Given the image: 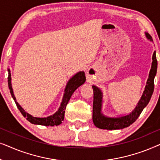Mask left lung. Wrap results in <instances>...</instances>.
Returning <instances> with one entry per match:
<instances>
[{
	"label": "left lung",
	"mask_w": 160,
	"mask_h": 160,
	"mask_svg": "<svg viewBox=\"0 0 160 160\" xmlns=\"http://www.w3.org/2000/svg\"><path fill=\"white\" fill-rule=\"evenodd\" d=\"M146 37L148 40L153 41L152 36L148 32H145ZM157 60L156 58V52L154 51L152 56V68L150 70L148 78L146 82L143 95L141 99L138 102L132 112L128 115L120 116L117 117H107L102 113V92L101 89L98 87L92 85L93 89V109H92V121L97 128L102 130H119L128 128L135 122L141 114L142 111L147 106L148 102L152 98L154 92V80L157 73Z\"/></svg>",
	"instance_id": "obj_1"
}]
</instances>
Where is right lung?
<instances>
[{
    "label": "right lung",
    "mask_w": 160,
    "mask_h": 160,
    "mask_svg": "<svg viewBox=\"0 0 160 160\" xmlns=\"http://www.w3.org/2000/svg\"><path fill=\"white\" fill-rule=\"evenodd\" d=\"M8 88L10 89V93L12 95V97L14 99L15 103H16L17 108L20 111L22 114L23 115L24 117L26 118V119L28 120L30 123L33 124H38V125H43V126H58L59 124L62 123V121L64 119L65 116V110L66 108L68 102L70 100L71 95H73L74 91L80 87L81 85L84 84L85 81H86V77H85V73L84 71H79L77 73L70 78L68 82L66 87L65 89V92L63 95V98L61 102L60 108L58 110L56 111L54 114L49 117L40 118V117H34L30 113L26 112L24 109L22 108L20 105L17 102L16 98H15L14 92H13L12 86V78H11V71L9 68H8Z\"/></svg>",
    "instance_id": "1"
}]
</instances>
